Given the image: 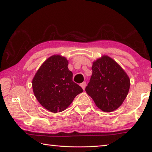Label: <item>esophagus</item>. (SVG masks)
Wrapping results in <instances>:
<instances>
[{
    "label": "esophagus",
    "mask_w": 152,
    "mask_h": 152,
    "mask_svg": "<svg viewBox=\"0 0 152 152\" xmlns=\"http://www.w3.org/2000/svg\"><path fill=\"white\" fill-rule=\"evenodd\" d=\"M86 83L84 82H82V83H80V86L82 87V89L84 90L85 88H86Z\"/></svg>",
    "instance_id": "1"
}]
</instances>
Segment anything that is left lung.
<instances>
[{
    "mask_svg": "<svg viewBox=\"0 0 152 152\" xmlns=\"http://www.w3.org/2000/svg\"><path fill=\"white\" fill-rule=\"evenodd\" d=\"M91 69L93 74L86 91L102 111H114L128 95L129 77L118 63L108 56H102L95 61Z\"/></svg>",
    "mask_w": 152,
    "mask_h": 152,
    "instance_id": "1",
    "label": "left lung"
}]
</instances>
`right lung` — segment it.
Masks as SVG:
<instances>
[{
	"label": "right lung",
	"instance_id": "1",
	"mask_svg": "<svg viewBox=\"0 0 152 152\" xmlns=\"http://www.w3.org/2000/svg\"><path fill=\"white\" fill-rule=\"evenodd\" d=\"M69 61L53 55L44 61L32 81L33 93L40 104L48 111L57 113L66 110L82 88L72 81Z\"/></svg>",
	"mask_w": 152,
	"mask_h": 152
}]
</instances>
